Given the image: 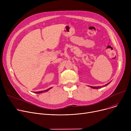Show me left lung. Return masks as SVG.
<instances>
[{
  "label": "left lung",
  "instance_id": "obj_1",
  "mask_svg": "<svg viewBox=\"0 0 131 131\" xmlns=\"http://www.w3.org/2000/svg\"><path fill=\"white\" fill-rule=\"evenodd\" d=\"M109 83H108V84H106L105 85H104V86H103V87H104V86H106V85H107ZM90 87H91V88H93V89H99V88H101V86H90Z\"/></svg>",
  "mask_w": 131,
  "mask_h": 131
}]
</instances>
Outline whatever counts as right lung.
Instances as JSON below:
<instances>
[{"mask_svg":"<svg viewBox=\"0 0 131 131\" xmlns=\"http://www.w3.org/2000/svg\"><path fill=\"white\" fill-rule=\"evenodd\" d=\"M51 88H49L48 89H47V90H44V91H38V92H34V93H42V92H47V91H48V90H49V89H50Z\"/></svg>","mask_w":131,"mask_h":131,"instance_id":"right-lung-1","label":"right lung"}]
</instances>
